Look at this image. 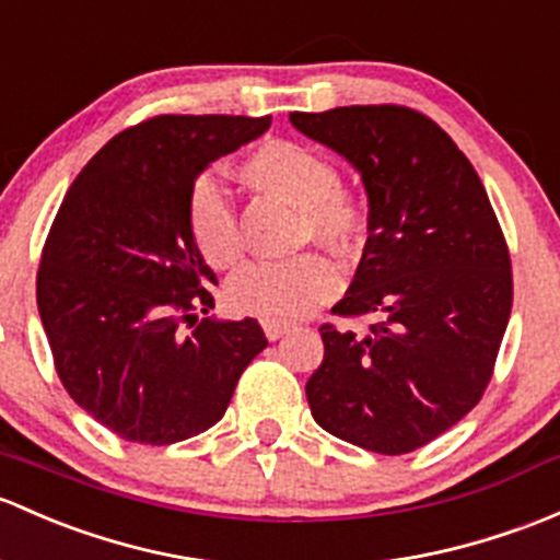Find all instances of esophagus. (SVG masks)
Returning <instances> with one entry per match:
<instances>
[{"label": "esophagus", "mask_w": 560, "mask_h": 560, "mask_svg": "<svg viewBox=\"0 0 560 560\" xmlns=\"http://www.w3.org/2000/svg\"><path fill=\"white\" fill-rule=\"evenodd\" d=\"M262 329H265V338H268V340H279L281 335L290 332V325H279V322H265Z\"/></svg>", "instance_id": "obj_1"}]
</instances>
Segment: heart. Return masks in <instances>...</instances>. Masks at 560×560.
<instances>
[{"instance_id":"1","label":"heart","mask_w":560,"mask_h":560,"mask_svg":"<svg viewBox=\"0 0 560 560\" xmlns=\"http://www.w3.org/2000/svg\"><path fill=\"white\" fill-rule=\"evenodd\" d=\"M238 174L246 185L298 206L300 241L314 238L332 252H349L362 235V203L354 192L338 185V166L314 147L292 139H268L238 163ZM187 228L211 268L225 270L241 257L235 211L214 176H201L192 185ZM338 290V265L319 252H303L292 260L241 268L228 287V300L238 314L287 325L308 316Z\"/></svg>"}]
</instances>
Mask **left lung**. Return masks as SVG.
Masks as SVG:
<instances>
[{
	"instance_id": "left-lung-1",
	"label": "left lung",
	"mask_w": 560,
	"mask_h": 560,
	"mask_svg": "<svg viewBox=\"0 0 560 560\" xmlns=\"http://www.w3.org/2000/svg\"><path fill=\"white\" fill-rule=\"evenodd\" d=\"M292 126L343 155L368 190V244L325 359L305 384L322 429L399 456L432 443L480 402L513 308L504 233L478 172L421 112L375 104L292 112Z\"/></svg>"
}]
</instances>
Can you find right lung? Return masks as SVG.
I'll list each match as a JSON object with an SVG mask.
<instances>
[{"label": "right lung", "instance_id": "1", "mask_svg": "<svg viewBox=\"0 0 560 560\" xmlns=\"http://www.w3.org/2000/svg\"><path fill=\"white\" fill-rule=\"evenodd\" d=\"M270 117L158 115L112 137L69 187L37 308L69 397L117 438L172 445L225 416L268 346L257 319H198L217 276L187 228L198 174Z\"/></svg>", "mask_w": 560, "mask_h": 560}]
</instances>
